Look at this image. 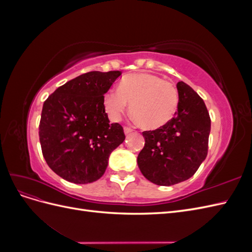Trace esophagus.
<instances>
[{"label":"esophagus","instance_id":"34e87169","mask_svg":"<svg viewBox=\"0 0 252 252\" xmlns=\"http://www.w3.org/2000/svg\"><path fill=\"white\" fill-rule=\"evenodd\" d=\"M124 131H125V133H126V134H128V133L132 132V131H133V129H132V128H130V127H127V126H125V127H124Z\"/></svg>","mask_w":252,"mask_h":252}]
</instances>
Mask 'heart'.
I'll return each instance as SVG.
<instances>
[{
  "label": "heart",
  "mask_w": 252,
  "mask_h": 252,
  "mask_svg": "<svg viewBox=\"0 0 252 252\" xmlns=\"http://www.w3.org/2000/svg\"><path fill=\"white\" fill-rule=\"evenodd\" d=\"M178 102L177 89L171 82L146 72L127 75L118 90H108L103 98L111 120L119 121L130 104L131 116L146 129H158L168 123L177 111Z\"/></svg>",
  "instance_id": "obj_1"
}]
</instances>
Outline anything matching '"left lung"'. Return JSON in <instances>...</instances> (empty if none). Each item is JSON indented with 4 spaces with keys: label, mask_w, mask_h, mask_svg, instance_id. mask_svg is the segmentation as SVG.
<instances>
[{
    "label": "left lung",
    "mask_w": 252,
    "mask_h": 252,
    "mask_svg": "<svg viewBox=\"0 0 252 252\" xmlns=\"http://www.w3.org/2000/svg\"><path fill=\"white\" fill-rule=\"evenodd\" d=\"M178 110L166 125L143 131L144 148L138 156L141 172L148 181L171 186L186 181L208 154L210 117L203 98L184 82L177 84Z\"/></svg>",
    "instance_id": "obj_1"
}]
</instances>
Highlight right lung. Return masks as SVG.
I'll return each instance as SVG.
<instances>
[{"label": "right lung", "mask_w": 252, "mask_h": 252, "mask_svg": "<svg viewBox=\"0 0 252 252\" xmlns=\"http://www.w3.org/2000/svg\"><path fill=\"white\" fill-rule=\"evenodd\" d=\"M121 71H90L60 86L44 102L39 136L43 157L61 178L87 184L100 179L111 152L125 140L109 124L103 98Z\"/></svg>", "instance_id": "obj_1"}]
</instances>
